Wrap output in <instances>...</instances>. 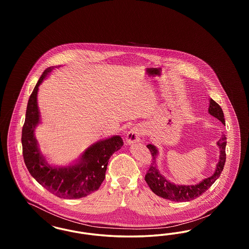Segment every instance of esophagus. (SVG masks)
<instances>
[{
  "instance_id": "obj_1",
  "label": "esophagus",
  "mask_w": 249,
  "mask_h": 249,
  "mask_svg": "<svg viewBox=\"0 0 249 249\" xmlns=\"http://www.w3.org/2000/svg\"><path fill=\"white\" fill-rule=\"evenodd\" d=\"M142 134V131L141 127L136 125L135 127L131 128V130L128 132V134L126 136V142L128 144H132L134 142H139Z\"/></svg>"
}]
</instances>
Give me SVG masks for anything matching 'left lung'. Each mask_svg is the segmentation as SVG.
<instances>
[{
  "label": "left lung",
  "instance_id": "8db88e82",
  "mask_svg": "<svg viewBox=\"0 0 249 249\" xmlns=\"http://www.w3.org/2000/svg\"><path fill=\"white\" fill-rule=\"evenodd\" d=\"M208 113L214 117L215 119L221 121L225 124L224 114L221 109L213 100H209V108ZM219 148V160L215 167L213 175L209 178H204L200 183L196 185H176L169 180H167L161 173L159 171L157 165V157L159 155V150L154 144H147L146 147L151 152L153 157V163H151L149 170L147 171L144 180L147 183L150 190L154 192L156 195L164 198L166 200L173 201H190L201 196L204 191L208 190L217 178L220 177L221 172L225 165L226 161V136H222L221 139L216 142Z\"/></svg>",
  "mask_w": 249,
  "mask_h": 249
}]
</instances>
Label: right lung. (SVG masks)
<instances>
[{"instance_id": "1", "label": "right lung", "mask_w": 249, "mask_h": 249, "mask_svg": "<svg viewBox=\"0 0 249 249\" xmlns=\"http://www.w3.org/2000/svg\"><path fill=\"white\" fill-rule=\"evenodd\" d=\"M54 68L49 67L43 72L28 102L21 136L24 162L32 177L55 196L80 199L100 188L106 178L108 160L121 148L123 140L119 135H113L94 142L73 164L53 166L48 163L40 152L35 130L41 123L37 105L38 89Z\"/></svg>"}]
</instances>
